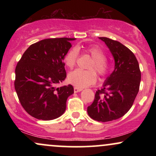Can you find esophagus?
Returning a JSON list of instances; mask_svg holds the SVG:
<instances>
[{
	"instance_id": "34e87169",
	"label": "esophagus",
	"mask_w": 156,
	"mask_h": 156,
	"mask_svg": "<svg viewBox=\"0 0 156 156\" xmlns=\"http://www.w3.org/2000/svg\"><path fill=\"white\" fill-rule=\"evenodd\" d=\"M80 91H82V89H79V88H77V87H75L74 88V92H79Z\"/></svg>"
}]
</instances>
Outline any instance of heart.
I'll return each mask as SVG.
<instances>
[{"instance_id": "heart-1", "label": "heart", "mask_w": 156, "mask_h": 156, "mask_svg": "<svg viewBox=\"0 0 156 156\" xmlns=\"http://www.w3.org/2000/svg\"><path fill=\"white\" fill-rule=\"evenodd\" d=\"M87 52L92 56L93 61L89 66V70L76 69L69 73L67 80L69 83L79 89H83L94 84L97 80V75L94 71L103 76L107 74L109 64L105 60V54L101 48L98 46H91L87 49ZM78 51L76 48H72L64 57V63L67 67L72 69L76 64ZM95 70L94 71V69Z\"/></svg>"}]
</instances>
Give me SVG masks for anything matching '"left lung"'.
<instances>
[{
	"instance_id": "left-lung-1",
	"label": "left lung",
	"mask_w": 156,
	"mask_h": 156,
	"mask_svg": "<svg viewBox=\"0 0 156 156\" xmlns=\"http://www.w3.org/2000/svg\"><path fill=\"white\" fill-rule=\"evenodd\" d=\"M99 39L108 48L115 64L87 113L94 120L105 122L119 119L131 108L139 90L141 72L135 55L128 48L107 37Z\"/></svg>"
}]
</instances>
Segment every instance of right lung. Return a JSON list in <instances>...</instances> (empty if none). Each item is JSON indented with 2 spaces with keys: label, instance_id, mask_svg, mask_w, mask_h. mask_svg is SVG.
I'll list each match as a JSON object with an SVG mask.
<instances>
[{
  "label": "right lung",
  "instance_id": "1",
  "mask_svg": "<svg viewBox=\"0 0 156 156\" xmlns=\"http://www.w3.org/2000/svg\"><path fill=\"white\" fill-rule=\"evenodd\" d=\"M75 38L45 39L31 44L15 69V88L19 101L36 119L51 120L64 114L73 86L55 88L67 77L64 57Z\"/></svg>",
  "mask_w": 156,
  "mask_h": 156
}]
</instances>
